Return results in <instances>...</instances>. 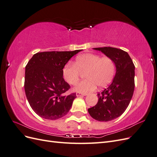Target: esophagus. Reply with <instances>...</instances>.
I'll use <instances>...</instances> for the list:
<instances>
[{
  "label": "esophagus",
  "mask_w": 157,
  "mask_h": 157,
  "mask_svg": "<svg viewBox=\"0 0 157 157\" xmlns=\"http://www.w3.org/2000/svg\"><path fill=\"white\" fill-rule=\"evenodd\" d=\"M86 95H87V94H86V93H81V92H77V93H76V96H77V97L86 96Z\"/></svg>",
  "instance_id": "esophagus-1"
}]
</instances>
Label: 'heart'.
<instances>
[{
    "mask_svg": "<svg viewBox=\"0 0 157 157\" xmlns=\"http://www.w3.org/2000/svg\"><path fill=\"white\" fill-rule=\"evenodd\" d=\"M115 61L108 56L101 57L94 54H84L76 59L75 63H67L62 69L65 81L70 85L78 82L81 73H85V79L74 88L75 91L86 93L99 88L105 87L110 83L115 74Z\"/></svg>",
    "mask_w": 157,
    "mask_h": 157,
    "instance_id": "obj_1",
    "label": "heart"
}]
</instances>
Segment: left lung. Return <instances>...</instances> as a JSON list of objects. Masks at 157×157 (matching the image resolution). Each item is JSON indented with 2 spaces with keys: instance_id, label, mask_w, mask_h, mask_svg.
Returning <instances> with one entry per match:
<instances>
[{
  "instance_id": "left-lung-1",
  "label": "left lung",
  "mask_w": 157,
  "mask_h": 157,
  "mask_svg": "<svg viewBox=\"0 0 157 157\" xmlns=\"http://www.w3.org/2000/svg\"><path fill=\"white\" fill-rule=\"evenodd\" d=\"M115 61L116 75L112 83L98 93V101L88 111L95 120L107 122L120 117L131 101L134 91L135 66L126 52L113 47L95 48Z\"/></svg>"
}]
</instances>
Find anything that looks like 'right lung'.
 <instances>
[{
	"label": "right lung",
	"instance_id": "right-lung-1",
	"mask_svg": "<svg viewBox=\"0 0 157 157\" xmlns=\"http://www.w3.org/2000/svg\"><path fill=\"white\" fill-rule=\"evenodd\" d=\"M82 50L42 52L33 55L25 66L24 88L31 107L45 119L56 120L67 115L77 98L66 95L70 85L62 69L73 56Z\"/></svg>",
	"mask_w": 157,
	"mask_h": 157
}]
</instances>
